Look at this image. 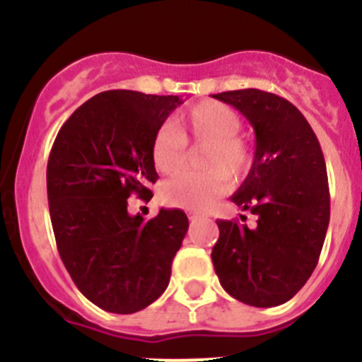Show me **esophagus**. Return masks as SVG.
<instances>
[{
  "mask_svg": "<svg viewBox=\"0 0 362 362\" xmlns=\"http://www.w3.org/2000/svg\"><path fill=\"white\" fill-rule=\"evenodd\" d=\"M199 219H203L202 214H198V212H189V221H191V223H196V221H199Z\"/></svg>",
  "mask_w": 362,
  "mask_h": 362,
  "instance_id": "esophagus-1",
  "label": "esophagus"
}]
</instances>
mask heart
Returning <instances> with one entry per match:
<instances>
[{
	"mask_svg": "<svg viewBox=\"0 0 362 362\" xmlns=\"http://www.w3.org/2000/svg\"><path fill=\"white\" fill-rule=\"evenodd\" d=\"M242 120L235 110L216 100H203L164 125L152 141V160L157 171L175 175L185 166L187 145H205L199 166L205 171L184 173L163 185L166 203L191 210L209 209L224 187L223 177L238 180L249 171L252 150L240 136Z\"/></svg>",
	"mask_w": 362,
	"mask_h": 362,
	"instance_id": "heart-1",
	"label": "heart"
}]
</instances>
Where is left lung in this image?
<instances>
[{"label": "left lung", "mask_w": 362, "mask_h": 362, "mask_svg": "<svg viewBox=\"0 0 362 362\" xmlns=\"http://www.w3.org/2000/svg\"><path fill=\"white\" fill-rule=\"evenodd\" d=\"M214 97L240 111L256 134L251 171L231 196L255 214L256 226L217 221L214 269L240 303L279 306L306 285L320 258L331 216L324 153L304 115L283 97L256 88Z\"/></svg>", "instance_id": "1"}]
</instances>
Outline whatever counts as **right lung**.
<instances>
[{
    "instance_id": "right-lung-1",
    "label": "right lung",
    "mask_w": 362,
    "mask_h": 362,
    "mask_svg": "<svg viewBox=\"0 0 362 362\" xmlns=\"http://www.w3.org/2000/svg\"><path fill=\"white\" fill-rule=\"evenodd\" d=\"M177 95L110 90L77 107L47 160V199L56 245L79 292L100 310L129 315L159 299L189 228L184 210L153 219L127 212L148 202L159 175L152 141Z\"/></svg>"
}]
</instances>
